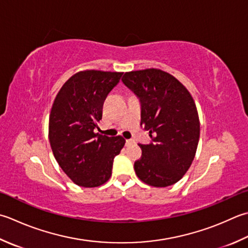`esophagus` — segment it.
I'll list each match as a JSON object with an SVG mask.
<instances>
[{"label": "esophagus", "mask_w": 248, "mask_h": 248, "mask_svg": "<svg viewBox=\"0 0 248 248\" xmlns=\"http://www.w3.org/2000/svg\"><path fill=\"white\" fill-rule=\"evenodd\" d=\"M125 142H127V144H131V143H133L134 142V140H125Z\"/></svg>", "instance_id": "obj_1"}]
</instances>
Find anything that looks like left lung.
Instances as JSON below:
<instances>
[{
	"instance_id": "obj_1",
	"label": "left lung",
	"mask_w": 248,
	"mask_h": 248,
	"mask_svg": "<svg viewBox=\"0 0 248 248\" xmlns=\"http://www.w3.org/2000/svg\"><path fill=\"white\" fill-rule=\"evenodd\" d=\"M121 79L140 98V125L153 140L139 144L142 156L134 162L135 173L149 186H171L196 156L200 120L195 100L176 77L160 69L125 72Z\"/></svg>"
}]
</instances>
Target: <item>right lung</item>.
Returning a JSON list of instances; mask_svg holds the SVG:
<instances>
[{
    "instance_id": "add662e5",
    "label": "right lung",
    "mask_w": 248,
    "mask_h": 248,
    "mask_svg": "<svg viewBox=\"0 0 248 248\" xmlns=\"http://www.w3.org/2000/svg\"><path fill=\"white\" fill-rule=\"evenodd\" d=\"M123 72L85 70L67 79L56 95L48 138L57 162L80 187L103 185L111 175L114 158L125 140L95 133L103 103Z\"/></svg>"
}]
</instances>
